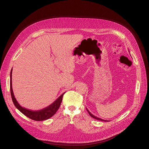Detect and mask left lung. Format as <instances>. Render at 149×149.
<instances>
[{"mask_svg":"<svg viewBox=\"0 0 149 149\" xmlns=\"http://www.w3.org/2000/svg\"><path fill=\"white\" fill-rule=\"evenodd\" d=\"M86 109H87V111L88 112L89 114L90 115V116H91V117H92L93 118H95V119H96V120H100V121H108V120H103V119H101V118H98V117H97V116H95V115H93V114H92V113L89 112V111L88 110V109L87 108H86Z\"/></svg>","mask_w":149,"mask_h":149,"instance_id":"obj_1","label":"left lung"}]
</instances>
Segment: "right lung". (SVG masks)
Masks as SVG:
<instances>
[{
  "mask_svg": "<svg viewBox=\"0 0 149 149\" xmlns=\"http://www.w3.org/2000/svg\"><path fill=\"white\" fill-rule=\"evenodd\" d=\"M12 71H13V68L11 69V72H10L11 95V98H12L14 106L20 112H21L23 114H24L25 116L28 117V118H29L30 119L35 120V121H44L46 120H48L56 113L58 108L60 107V106L62 101L63 96L65 92L62 93V94L56 101H54L51 104L46 107L45 108L41 109V110L32 111V110H30V109H26L25 107L21 106L19 104L17 101L16 100V99H15L14 97L13 88H12Z\"/></svg>",
  "mask_w": 149,
  "mask_h": 149,
  "instance_id": "right-lung-1",
  "label": "right lung"
}]
</instances>
